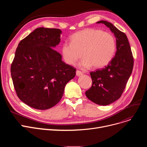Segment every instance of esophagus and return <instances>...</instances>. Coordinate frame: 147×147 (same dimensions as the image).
<instances>
[{"label":"esophagus","mask_w":147,"mask_h":147,"mask_svg":"<svg viewBox=\"0 0 147 147\" xmlns=\"http://www.w3.org/2000/svg\"><path fill=\"white\" fill-rule=\"evenodd\" d=\"M82 74H83V73H82V71H79V70H77V71H76V76H82Z\"/></svg>","instance_id":"obj_1"}]
</instances>
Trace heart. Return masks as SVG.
Returning a JSON list of instances; mask_svg holds the SVG:
<instances>
[{
	"instance_id": "b5f03b06",
	"label": "heart",
	"mask_w": 147,
	"mask_h": 147,
	"mask_svg": "<svg viewBox=\"0 0 147 147\" xmlns=\"http://www.w3.org/2000/svg\"><path fill=\"white\" fill-rule=\"evenodd\" d=\"M116 52V40L110 33L96 28H85L73 34L70 43L62 45L61 53L66 63L74 65L82 55L79 64L83 68L92 65L101 68L109 65Z\"/></svg>"
}]
</instances>
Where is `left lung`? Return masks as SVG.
<instances>
[{"label": "left lung", "instance_id": "8db88e82", "mask_svg": "<svg viewBox=\"0 0 147 147\" xmlns=\"http://www.w3.org/2000/svg\"><path fill=\"white\" fill-rule=\"evenodd\" d=\"M104 24L116 38L117 51L110 63L105 68L90 73L92 85L85 94L93 102L107 105L120 98L132 74L134 58L126 35L111 22L99 21Z\"/></svg>", "mask_w": 147, "mask_h": 147}]
</instances>
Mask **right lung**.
Wrapping results in <instances>:
<instances>
[{"label": "right lung", "instance_id": "obj_1", "mask_svg": "<svg viewBox=\"0 0 147 147\" xmlns=\"http://www.w3.org/2000/svg\"><path fill=\"white\" fill-rule=\"evenodd\" d=\"M62 31L40 27L18 44L11 67L18 97L27 105L47 110L58 104L66 84L76 69L62 61L54 48L61 41Z\"/></svg>", "mask_w": 147, "mask_h": 147}]
</instances>
